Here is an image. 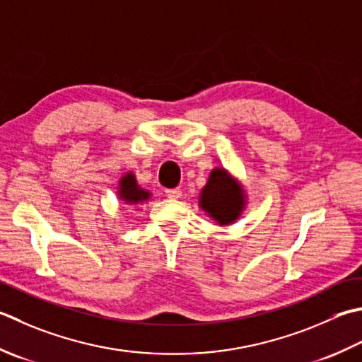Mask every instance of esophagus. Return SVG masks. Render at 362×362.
<instances>
[{
	"label": "esophagus",
	"mask_w": 362,
	"mask_h": 362,
	"mask_svg": "<svg viewBox=\"0 0 362 362\" xmlns=\"http://www.w3.org/2000/svg\"><path fill=\"white\" fill-rule=\"evenodd\" d=\"M166 196L171 197V199H179V197H182V189L180 188L166 189Z\"/></svg>",
	"instance_id": "obj_1"
}]
</instances>
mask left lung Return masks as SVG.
Wrapping results in <instances>:
<instances>
[{
  "label": "left lung",
  "instance_id": "1",
  "mask_svg": "<svg viewBox=\"0 0 362 362\" xmlns=\"http://www.w3.org/2000/svg\"><path fill=\"white\" fill-rule=\"evenodd\" d=\"M247 204V194L238 179L228 169L216 166L199 193V207L209 218L226 228L237 223Z\"/></svg>",
  "mask_w": 362,
  "mask_h": 362
}]
</instances>
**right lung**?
Instances as JSON below:
<instances>
[{"mask_svg":"<svg viewBox=\"0 0 362 362\" xmlns=\"http://www.w3.org/2000/svg\"><path fill=\"white\" fill-rule=\"evenodd\" d=\"M116 194L120 201L127 205H138L148 201L152 197V193L148 189H144L143 187H139V183L136 180V175H134L132 171L125 173L122 177H120L117 182V191Z\"/></svg>","mask_w":362,"mask_h":362,"instance_id":"1","label":"right lung"}]
</instances>
